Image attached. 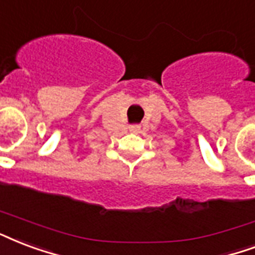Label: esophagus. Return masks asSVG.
Listing matches in <instances>:
<instances>
[{
  "label": "esophagus",
  "instance_id": "1",
  "mask_svg": "<svg viewBox=\"0 0 255 255\" xmlns=\"http://www.w3.org/2000/svg\"><path fill=\"white\" fill-rule=\"evenodd\" d=\"M129 129H131L132 132H137L139 129H140V127H139V126H131V127H129Z\"/></svg>",
  "mask_w": 255,
  "mask_h": 255
}]
</instances>
